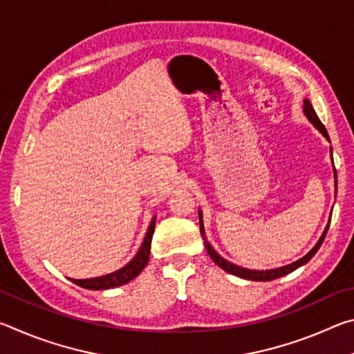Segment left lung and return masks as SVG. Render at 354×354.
Segmentation results:
<instances>
[{"label": "left lung", "instance_id": "obj_1", "mask_svg": "<svg viewBox=\"0 0 354 354\" xmlns=\"http://www.w3.org/2000/svg\"><path fill=\"white\" fill-rule=\"evenodd\" d=\"M303 112H304V115L308 117L309 122L313 123L314 127L320 131V133L323 134V137H325V139L329 140L328 131H326L325 127H323V123L320 122V118L317 117V113H315L314 107H313V104H310L309 100H304V101H303ZM331 158H333V149H331ZM334 181H335V190H337V173H335V169H334ZM198 215H200V231H201V236H203V239H205V245H206L207 254L212 257V261H214L215 263H217V266H218L220 268H223L225 272L234 274V277H239V278L250 279V281H272V279H277V278L284 277V274H289L290 272L297 270L298 267L304 266V263L309 262L310 257H313V256L317 253V251H319L320 245L323 243V239H325L326 232H328V227H329V225H326L325 231H323V234H322V237L319 239V242L315 243V247H314L313 250H310L306 256H303L301 259L292 262V263H289V266H284V267H279V268H273V270H266V272H263V270H250V268L239 267V266H236V263H232V262H230V261L223 259V257H221V256L217 253V251H215V250L211 247V243L207 242L206 232H205V225H203V214H201V211H198Z\"/></svg>", "mask_w": 354, "mask_h": 354}]
</instances>
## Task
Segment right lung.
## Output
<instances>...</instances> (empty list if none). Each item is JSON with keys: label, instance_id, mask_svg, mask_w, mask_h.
<instances>
[{"label": "right lung", "instance_id": "obj_1", "mask_svg": "<svg viewBox=\"0 0 354 354\" xmlns=\"http://www.w3.org/2000/svg\"><path fill=\"white\" fill-rule=\"evenodd\" d=\"M154 226H156V217H153L151 223H149L147 236L143 239L142 247L139 248V251H137V254L127 263V266L120 268V270L104 274V277L88 278V279H71V281H73L75 284L84 287V289H91V290H106V289H112V287H118L129 283L131 279H134L137 274H140L143 268L147 267L148 259H149V248H151Z\"/></svg>", "mask_w": 354, "mask_h": 354}]
</instances>
